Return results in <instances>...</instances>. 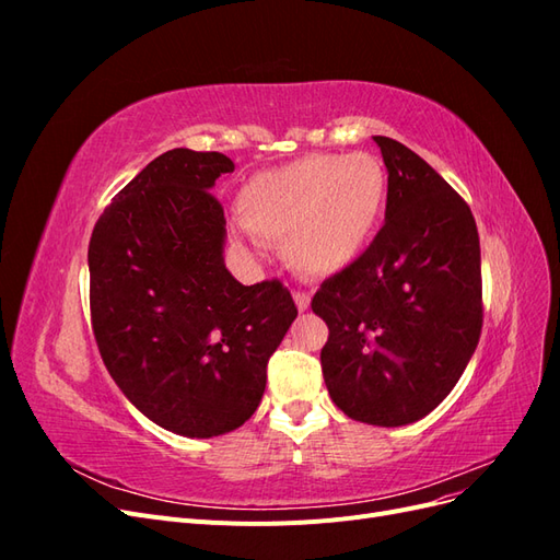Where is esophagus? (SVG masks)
<instances>
[{"label": "esophagus", "instance_id": "esophagus-1", "mask_svg": "<svg viewBox=\"0 0 560 560\" xmlns=\"http://www.w3.org/2000/svg\"><path fill=\"white\" fill-rule=\"evenodd\" d=\"M294 303H296V308H299L301 313H306V311L311 308V296H308L306 292H296V294H294Z\"/></svg>", "mask_w": 560, "mask_h": 560}]
</instances>
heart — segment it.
Segmentation results:
<instances>
[{"mask_svg": "<svg viewBox=\"0 0 560 560\" xmlns=\"http://www.w3.org/2000/svg\"><path fill=\"white\" fill-rule=\"evenodd\" d=\"M387 202V175L371 154H313L252 175L235 196L241 226L284 243L303 276H336L374 243Z\"/></svg>", "mask_w": 560, "mask_h": 560, "instance_id": "heart-1", "label": "heart"}]
</instances>
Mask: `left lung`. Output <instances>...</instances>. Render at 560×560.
<instances>
[{
	"instance_id": "1",
	"label": "left lung",
	"mask_w": 560,
	"mask_h": 560,
	"mask_svg": "<svg viewBox=\"0 0 560 560\" xmlns=\"http://www.w3.org/2000/svg\"><path fill=\"white\" fill-rule=\"evenodd\" d=\"M387 167L385 226L313 313L331 401L348 418L401 428L460 381L481 336V247L467 202L409 147L374 135Z\"/></svg>"
}]
</instances>
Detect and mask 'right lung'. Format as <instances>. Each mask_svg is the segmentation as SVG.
<instances>
[{"label": "right lung", "instance_id": "1", "mask_svg": "<svg viewBox=\"0 0 560 560\" xmlns=\"http://www.w3.org/2000/svg\"><path fill=\"white\" fill-rule=\"evenodd\" d=\"M233 167L219 151H165L116 194L89 245L107 371L135 409L191 439L252 418L268 358L296 319L287 287H245L224 264L226 219L210 189Z\"/></svg>", "mask_w": 560, "mask_h": 560}]
</instances>
